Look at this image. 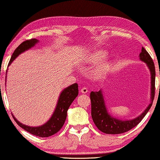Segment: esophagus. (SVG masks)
<instances>
[{"mask_svg":"<svg viewBox=\"0 0 160 160\" xmlns=\"http://www.w3.org/2000/svg\"><path fill=\"white\" fill-rule=\"evenodd\" d=\"M87 92H88V89H87V87H82V88L81 89V92L82 93L85 94V93H87Z\"/></svg>","mask_w":160,"mask_h":160,"instance_id":"34e87169","label":"esophagus"}]
</instances>
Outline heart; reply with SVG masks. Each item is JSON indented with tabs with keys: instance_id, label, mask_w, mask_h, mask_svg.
<instances>
[{
	"instance_id": "heart-1",
	"label": "heart",
	"mask_w": 160,
	"mask_h": 160,
	"mask_svg": "<svg viewBox=\"0 0 160 160\" xmlns=\"http://www.w3.org/2000/svg\"><path fill=\"white\" fill-rule=\"evenodd\" d=\"M105 56H106V54H105L104 52H96V53H94L92 54V60L95 61V62H99V61L102 60V59L105 58ZM102 68H98L97 70H95V71H94L93 75L95 76H100L102 73Z\"/></svg>"
}]
</instances>
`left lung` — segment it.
<instances>
[{
    "mask_svg": "<svg viewBox=\"0 0 160 160\" xmlns=\"http://www.w3.org/2000/svg\"><path fill=\"white\" fill-rule=\"evenodd\" d=\"M140 59L146 63L151 71V75H152L151 76V78H152V89H151L152 97L151 98H152V102L145 111L138 117L132 120H128V121H122V120L111 117L106 110L101 91L91 92L90 100L92 118L94 123L98 128V130L106 134H120V133L125 132L135 128L141 122V120L145 117L152 106V102L155 95V74L156 73H155L154 64L150 54L143 47H142L141 52L140 54Z\"/></svg>",
    "mask_w": 160,
    "mask_h": 160,
    "instance_id": "left-lung-1",
    "label": "left lung"
}]
</instances>
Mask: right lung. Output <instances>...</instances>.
<instances>
[{"mask_svg":"<svg viewBox=\"0 0 160 160\" xmlns=\"http://www.w3.org/2000/svg\"><path fill=\"white\" fill-rule=\"evenodd\" d=\"M38 42V40L36 38L28 39L23 41L19 47L14 50V53L12 54V58L10 59L8 65H9L13 60L25 50H27L36 44ZM78 94V84L75 83L73 85L65 89L60 94V98H59L58 105L55 108V111L52 115L49 121L43 125L41 127H37V128H31V127H28L24 124H21L12 116L15 122H17V124L22 128L27 131V132L31 133L32 135H36L38 137H49L51 135H53L60 131L61 128H62L63 124H64L65 119L67 117V111L68 109L71 106V104L73 102L74 99L77 97Z\"/></svg>","mask_w":160,"mask_h":160,"instance_id":"right-lung-1","label":"right lung"}]
</instances>
